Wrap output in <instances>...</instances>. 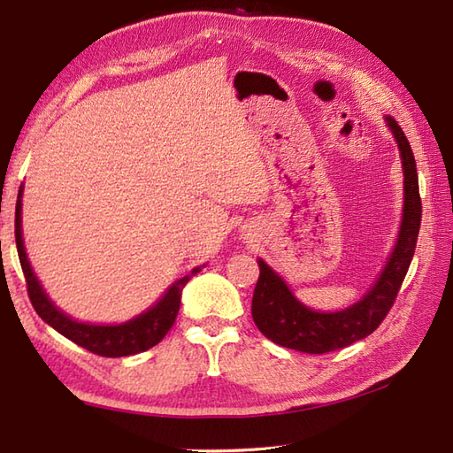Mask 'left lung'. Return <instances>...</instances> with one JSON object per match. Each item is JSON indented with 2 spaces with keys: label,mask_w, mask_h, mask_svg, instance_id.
<instances>
[{
  "label": "left lung",
  "mask_w": 453,
  "mask_h": 453,
  "mask_svg": "<svg viewBox=\"0 0 453 453\" xmlns=\"http://www.w3.org/2000/svg\"><path fill=\"white\" fill-rule=\"evenodd\" d=\"M388 127L397 140L405 177V200H403V221L397 245L380 274L378 282L360 302L342 311L321 313L297 302L290 288L263 258H258V280L253 292V321L268 341L286 349L307 354H325L344 349L372 334L395 303L399 288L405 280L409 265L415 255L422 204L418 192L417 163L409 140L397 120L386 117Z\"/></svg>",
  "instance_id": "obj_1"
}]
</instances>
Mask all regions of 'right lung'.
<instances>
[{
  "instance_id": "1",
  "label": "right lung",
  "mask_w": 453,
  "mask_h": 453,
  "mask_svg": "<svg viewBox=\"0 0 453 453\" xmlns=\"http://www.w3.org/2000/svg\"><path fill=\"white\" fill-rule=\"evenodd\" d=\"M21 196H23V187L19 188L17 206H15V243H17L19 261H21V268L25 274L28 297H31V303L35 307V311L41 315V319L50 325L52 329H56L60 334H64L65 339L80 344L81 349L99 356H107V358L132 356V354L148 350L151 346H156L163 336L169 333L173 323L177 319L182 288L187 286V282L192 276L200 273L202 266H196L190 274L182 276L180 280H177L169 288L167 294L163 296L156 305L150 307L148 311H143L142 315L134 317V319L127 323H120V325L80 323L72 319L70 315L62 313L50 300H48L41 282L36 280L33 268L28 265L25 245H23V234H21Z\"/></svg>"
}]
</instances>
